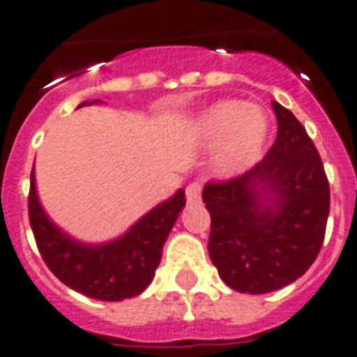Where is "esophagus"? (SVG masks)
<instances>
[{
    "label": "esophagus",
    "mask_w": 357,
    "mask_h": 357,
    "mask_svg": "<svg viewBox=\"0 0 357 357\" xmlns=\"http://www.w3.org/2000/svg\"><path fill=\"white\" fill-rule=\"evenodd\" d=\"M185 194H187L188 204H198L199 199H202V183H199V181L188 183Z\"/></svg>",
    "instance_id": "esophagus-1"
}]
</instances>
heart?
Masks as SVG:
<instances>
[{
  "instance_id": "1",
  "label": "heart",
  "mask_w": 357,
  "mask_h": 357,
  "mask_svg": "<svg viewBox=\"0 0 357 357\" xmlns=\"http://www.w3.org/2000/svg\"><path fill=\"white\" fill-rule=\"evenodd\" d=\"M266 113L238 100H222L199 113L192 135L207 146H218L214 169L220 176H234L251 169L268 141Z\"/></svg>"
}]
</instances>
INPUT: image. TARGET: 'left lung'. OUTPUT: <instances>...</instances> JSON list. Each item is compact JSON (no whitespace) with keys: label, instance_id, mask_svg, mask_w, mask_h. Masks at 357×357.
<instances>
[{"label":"left lung","instance_id":"obj_1","mask_svg":"<svg viewBox=\"0 0 357 357\" xmlns=\"http://www.w3.org/2000/svg\"><path fill=\"white\" fill-rule=\"evenodd\" d=\"M273 104L277 139L253 169L208 181V255L220 279L242 294H269L306 273L321 251L330 213L323 161L294 113Z\"/></svg>","mask_w":357,"mask_h":357}]
</instances>
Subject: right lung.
I'll list each match as a JSON object with an SVG mask.
<instances>
[{
  "mask_svg": "<svg viewBox=\"0 0 357 357\" xmlns=\"http://www.w3.org/2000/svg\"><path fill=\"white\" fill-rule=\"evenodd\" d=\"M97 102L100 100L88 104ZM183 207L185 190L179 188L172 198L135 222L121 238L108 244H82L49 220L38 202L34 167L31 172L29 222L38 251L60 282L91 299L113 303L143 294L152 282L165 242Z\"/></svg>",
  "mask_w": 357,
  "mask_h": 357,
  "instance_id": "right-lung-1",
  "label": "right lung"
}]
</instances>
